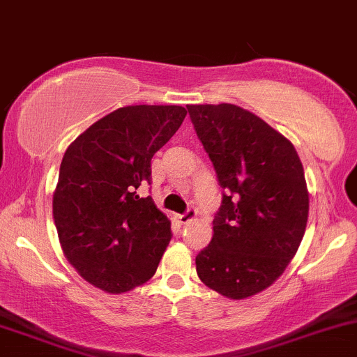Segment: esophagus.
<instances>
[{
  "instance_id": "obj_1",
  "label": "esophagus",
  "mask_w": 357,
  "mask_h": 357,
  "mask_svg": "<svg viewBox=\"0 0 357 357\" xmlns=\"http://www.w3.org/2000/svg\"><path fill=\"white\" fill-rule=\"evenodd\" d=\"M195 216H197V211L190 208V209H187L185 213H183V214H178L177 220H178L180 223H182V225H187V223H189V221L195 220Z\"/></svg>"
}]
</instances>
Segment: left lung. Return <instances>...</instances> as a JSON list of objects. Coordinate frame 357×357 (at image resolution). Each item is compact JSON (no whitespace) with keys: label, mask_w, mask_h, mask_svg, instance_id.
Wrapping results in <instances>:
<instances>
[{"label":"left lung","mask_w":357,"mask_h":357,"mask_svg":"<svg viewBox=\"0 0 357 357\" xmlns=\"http://www.w3.org/2000/svg\"><path fill=\"white\" fill-rule=\"evenodd\" d=\"M187 110L225 190L195 271L216 293L245 300L281 278L305 235L310 197L301 160L287 137L238 105Z\"/></svg>","instance_id":"obj_1"}]
</instances>
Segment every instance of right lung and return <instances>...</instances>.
<instances>
[{"label": "right lung", "instance_id": "obj_1", "mask_svg": "<svg viewBox=\"0 0 357 357\" xmlns=\"http://www.w3.org/2000/svg\"><path fill=\"white\" fill-rule=\"evenodd\" d=\"M180 105H128L91 124L68 146L52 195L61 248L78 274L121 294L155 275L170 243V220L137 189L151 158L178 131Z\"/></svg>", "mask_w": 357, "mask_h": 357}]
</instances>
